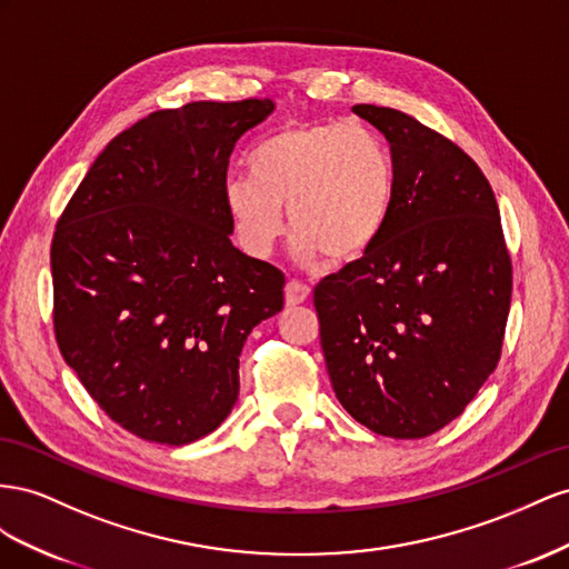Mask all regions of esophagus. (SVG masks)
<instances>
[{"label": "esophagus", "mask_w": 569, "mask_h": 569, "mask_svg": "<svg viewBox=\"0 0 569 569\" xmlns=\"http://www.w3.org/2000/svg\"><path fill=\"white\" fill-rule=\"evenodd\" d=\"M307 298H310V288L302 286L300 281H288L286 283V305H302L307 302Z\"/></svg>", "instance_id": "obj_1"}]
</instances>
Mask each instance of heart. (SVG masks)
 Segmentation results:
<instances>
[{
    "label": "heart",
    "instance_id": "1",
    "mask_svg": "<svg viewBox=\"0 0 569 569\" xmlns=\"http://www.w3.org/2000/svg\"><path fill=\"white\" fill-rule=\"evenodd\" d=\"M393 159L360 121L288 123L250 154V176L226 178L223 212L240 250L267 259L286 236V209L296 229L298 262L362 259L391 214Z\"/></svg>",
    "mask_w": 569,
    "mask_h": 569
}]
</instances>
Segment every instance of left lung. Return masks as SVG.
I'll return each instance as SVG.
<instances>
[{"mask_svg": "<svg viewBox=\"0 0 569 569\" xmlns=\"http://www.w3.org/2000/svg\"><path fill=\"white\" fill-rule=\"evenodd\" d=\"M391 142L396 192L362 259L315 288L340 405L379 436L425 438L462 415L500 360L512 267L496 194L458 144L357 104Z\"/></svg>", "mask_w": 569, "mask_h": 569, "instance_id": "obj_1", "label": "left lung"}]
</instances>
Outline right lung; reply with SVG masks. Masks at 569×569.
Returning <instances> with one entry per match:
<instances>
[{
  "instance_id": "obj_1",
  "label": "right lung",
  "mask_w": 569,
  "mask_h": 569,
  "mask_svg": "<svg viewBox=\"0 0 569 569\" xmlns=\"http://www.w3.org/2000/svg\"><path fill=\"white\" fill-rule=\"evenodd\" d=\"M271 100L161 109L113 138L52 240L54 333L92 400L150 443L212 433L238 400L250 331L283 273L231 242L221 188Z\"/></svg>"
}]
</instances>
